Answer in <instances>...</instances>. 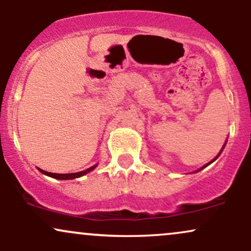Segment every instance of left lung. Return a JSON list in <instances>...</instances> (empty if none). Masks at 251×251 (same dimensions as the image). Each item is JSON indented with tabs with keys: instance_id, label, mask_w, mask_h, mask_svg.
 Returning <instances> with one entry per match:
<instances>
[{
	"instance_id": "1",
	"label": "left lung",
	"mask_w": 251,
	"mask_h": 251,
	"mask_svg": "<svg viewBox=\"0 0 251 251\" xmlns=\"http://www.w3.org/2000/svg\"><path fill=\"white\" fill-rule=\"evenodd\" d=\"M215 159H216V158H215ZM215 159H214V160H215ZM214 160H212V162H214ZM212 162H210L209 164H211ZM209 164H206V165H209ZM206 165H205V166H206ZM205 166H203V168H205ZM203 168H201V169H203Z\"/></svg>"
}]
</instances>
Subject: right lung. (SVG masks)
Instances as JSON below:
<instances>
[{
    "mask_svg": "<svg viewBox=\"0 0 251 251\" xmlns=\"http://www.w3.org/2000/svg\"><path fill=\"white\" fill-rule=\"evenodd\" d=\"M96 166H92V168H89L87 170H83V171L75 172V174H51V172L43 171V170H41V169H39V170H40V172H42L43 175H47V176H50V177L55 178V179H74V178H79L85 174H87V172L92 171V170L96 168Z\"/></svg>",
    "mask_w": 251,
    "mask_h": 251,
    "instance_id": "add662e5",
    "label": "right lung"
}]
</instances>
